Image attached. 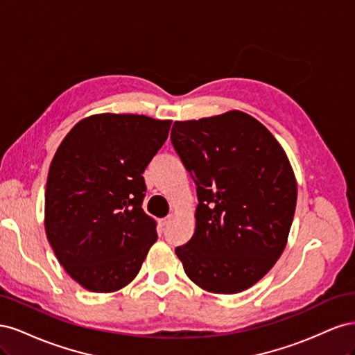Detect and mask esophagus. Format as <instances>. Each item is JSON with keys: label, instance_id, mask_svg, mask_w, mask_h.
<instances>
[{"label": "esophagus", "instance_id": "obj_1", "mask_svg": "<svg viewBox=\"0 0 355 355\" xmlns=\"http://www.w3.org/2000/svg\"><path fill=\"white\" fill-rule=\"evenodd\" d=\"M171 219H173V214H168L167 218H164V219H161V220H159V225H161V227H168L170 222H171Z\"/></svg>", "mask_w": 355, "mask_h": 355}]
</instances>
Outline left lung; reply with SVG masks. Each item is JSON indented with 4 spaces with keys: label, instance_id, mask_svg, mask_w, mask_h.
<instances>
[{
    "label": "left lung",
    "instance_id": "1",
    "mask_svg": "<svg viewBox=\"0 0 355 355\" xmlns=\"http://www.w3.org/2000/svg\"><path fill=\"white\" fill-rule=\"evenodd\" d=\"M170 139L198 196L196 232L175 252L201 288L240 293L284 250L297 197L292 166L268 128L241 111L176 121Z\"/></svg>",
    "mask_w": 355,
    "mask_h": 355
}]
</instances>
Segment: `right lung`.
Instances as JSON below:
<instances>
[{
  "instance_id": "obj_1",
  "label": "right lung",
  "mask_w": 355,
  "mask_h": 355,
  "mask_svg": "<svg viewBox=\"0 0 355 355\" xmlns=\"http://www.w3.org/2000/svg\"><path fill=\"white\" fill-rule=\"evenodd\" d=\"M171 121L99 114L75 124L53 157L46 188V234L65 271L90 292L130 283L157 241L142 209L144 171Z\"/></svg>"
}]
</instances>
